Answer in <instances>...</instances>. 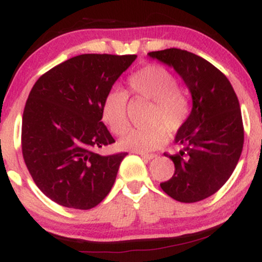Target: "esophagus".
Instances as JSON below:
<instances>
[{
	"label": "esophagus",
	"instance_id": "1",
	"mask_svg": "<svg viewBox=\"0 0 262 262\" xmlns=\"http://www.w3.org/2000/svg\"><path fill=\"white\" fill-rule=\"evenodd\" d=\"M138 154H139L143 159H145V160H152V159L156 158L155 154H145V152H138Z\"/></svg>",
	"mask_w": 262,
	"mask_h": 262
}]
</instances>
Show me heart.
Masks as SVG:
<instances>
[{"mask_svg":"<svg viewBox=\"0 0 262 262\" xmlns=\"http://www.w3.org/2000/svg\"><path fill=\"white\" fill-rule=\"evenodd\" d=\"M128 89L135 97L151 101L148 117L151 124L128 129L119 145L132 151H151L165 141V129L173 133L185 124L189 113L188 96L176 85L175 76L159 65L144 66L134 73L128 79ZM127 101V93L114 90L102 102V121L114 134H122L128 127Z\"/></svg>","mask_w":262,"mask_h":262,"instance_id":"1","label":"heart"}]
</instances>
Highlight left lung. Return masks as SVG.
Wrapping results in <instances>:
<instances>
[{
  "label": "left lung",
  "mask_w": 262,
  "mask_h": 262,
  "mask_svg": "<svg viewBox=\"0 0 262 262\" xmlns=\"http://www.w3.org/2000/svg\"><path fill=\"white\" fill-rule=\"evenodd\" d=\"M148 55L173 68L192 96L191 113L175 137L180 150L167 155L175 173L160 186L179 202H198L228 181L242 155L239 101L225 75L196 54L171 48Z\"/></svg>",
  "instance_id": "1"
}]
</instances>
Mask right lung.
Listing matches in <instances>:
<instances>
[{
    "instance_id": "right-lung-1",
    "label": "right lung",
    "mask_w": 262,
    "mask_h": 262,
    "mask_svg": "<svg viewBox=\"0 0 262 262\" xmlns=\"http://www.w3.org/2000/svg\"><path fill=\"white\" fill-rule=\"evenodd\" d=\"M137 55L82 54L38 79L22 119L23 159L35 185L62 207L91 209L106 198L127 152L101 155L114 143L102 102Z\"/></svg>"
}]
</instances>
